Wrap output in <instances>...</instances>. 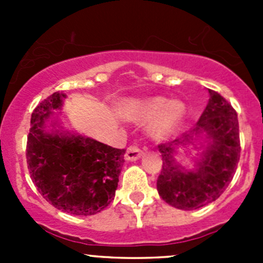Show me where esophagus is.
Listing matches in <instances>:
<instances>
[{"label":"esophagus","mask_w":263,"mask_h":263,"mask_svg":"<svg viewBox=\"0 0 263 263\" xmlns=\"http://www.w3.org/2000/svg\"><path fill=\"white\" fill-rule=\"evenodd\" d=\"M142 150H140L139 147L136 146H129L127 148L126 154H124V159L127 161H135V160H139L140 158L142 156Z\"/></svg>","instance_id":"34e87169"}]
</instances>
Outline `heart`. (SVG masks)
<instances>
[{
    "label": "heart",
    "instance_id": "1",
    "mask_svg": "<svg viewBox=\"0 0 263 263\" xmlns=\"http://www.w3.org/2000/svg\"><path fill=\"white\" fill-rule=\"evenodd\" d=\"M185 115V107L181 102H169L165 98H154L141 103L126 116L135 121H146L155 118L150 124L151 137L155 140H165L171 137L179 127Z\"/></svg>",
    "mask_w": 263,
    "mask_h": 263
}]
</instances>
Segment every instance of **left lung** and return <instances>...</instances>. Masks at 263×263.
Wrapping results in <instances>:
<instances>
[{"instance_id": "obj_1", "label": "left lung", "mask_w": 263, "mask_h": 263, "mask_svg": "<svg viewBox=\"0 0 263 263\" xmlns=\"http://www.w3.org/2000/svg\"><path fill=\"white\" fill-rule=\"evenodd\" d=\"M209 94L210 99L195 128L158 146L163 158L156 182L159 196L179 210H195L219 198L232 182L239 161L237 112L219 92L209 89ZM188 146L195 147L200 158L192 171L175 160L179 147Z\"/></svg>"}]
</instances>
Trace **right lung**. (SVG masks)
<instances>
[{"label":"right lung","mask_w":263,"mask_h":263,"mask_svg":"<svg viewBox=\"0 0 263 263\" xmlns=\"http://www.w3.org/2000/svg\"><path fill=\"white\" fill-rule=\"evenodd\" d=\"M65 98L63 92H53L33 110L26 161L46 201L67 214L87 216L104 210L115 198L126 150L57 129V122L47 131L46 123L53 110L62 108Z\"/></svg>","instance_id":"right-lung-1"}]
</instances>
